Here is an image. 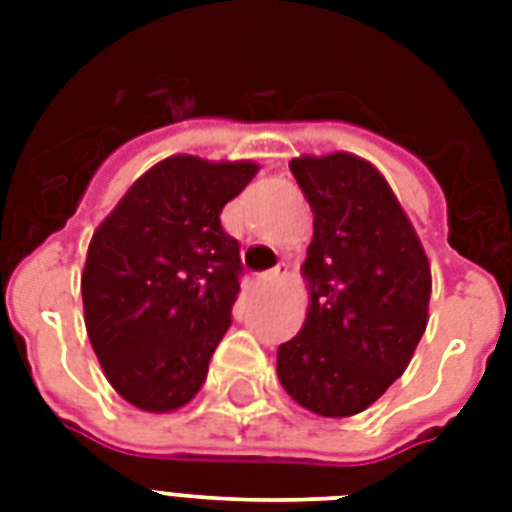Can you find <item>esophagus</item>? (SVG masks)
<instances>
[{"label":"esophagus","instance_id":"34e87169","mask_svg":"<svg viewBox=\"0 0 512 512\" xmlns=\"http://www.w3.org/2000/svg\"><path fill=\"white\" fill-rule=\"evenodd\" d=\"M289 276L287 265H276V268H271V271L263 273V281L265 284H279V281H284Z\"/></svg>","mask_w":512,"mask_h":512}]
</instances>
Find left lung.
Returning a JSON list of instances; mask_svg holds the SVG:
<instances>
[{
	"label": "left lung",
	"mask_w": 512,
	"mask_h": 512,
	"mask_svg": "<svg viewBox=\"0 0 512 512\" xmlns=\"http://www.w3.org/2000/svg\"><path fill=\"white\" fill-rule=\"evenodd\" d=\"M313 209L303 276L308 316L281 342L276 374L321 417L372 406L404 374L428 327L430 263L409 217L372 164L353 154L289 162Z\"/></svg>",
	"instance_id": "1"
}]
</instances>
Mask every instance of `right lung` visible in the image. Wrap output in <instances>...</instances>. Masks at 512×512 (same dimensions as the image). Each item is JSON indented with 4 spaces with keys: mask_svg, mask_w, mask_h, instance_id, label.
Listing matches in <instances>:
<instances>
[{
    "mask_svg": "<svg viewBox=\"0 0 512 512\" xmlns=\"http://www.w3.org/2000/svg\"><path fill=\"white\" fill-rule=\"evenodd\" d=\"M255 175L252 162L170 156L92 233L87 335L108 382L143 412L180 409L207 380L244 273L220 212Z\"/></svg>",
    "mask_w": 512,
    "mask_h": 512,
    "instance_id": "right-lung-1",
    "label": "right lung"
}]
</instances>
